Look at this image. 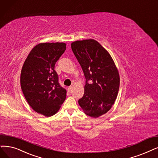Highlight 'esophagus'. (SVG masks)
Segmentation results:
<instances>
[{
    "label": "esophagus",
    "mask_w": 158,
    "mask_h": 158,
    "mask_svg": "<svg viewBox=\"0 0 158 158\" xmlns=\"http://www.w3.org/2000/svg\"><path fill=\"white\" fill-rule=\"evenodd\" d=\"M72 89H73L72 87H71V86H70V87H68L67 90H68V91H69V92H71V91H72Z\"/></svg>",
    "instance_id": "34e87169"
}]
</instances>
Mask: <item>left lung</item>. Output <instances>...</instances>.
Masks as SVG:
<instances>
[{
	"label": "left lung",
	"instance_id": "1",
	"mask_svg": "<svg viewBox=\"0 0 158 158\" xmlns=\"http://www.w3.org/2000/svg\"><path fill=\"white\" fill-rule=\"evenodd\" d=\"M71 48L86 80L78 104L87 115L97 118L108 112L117 98L120 85L117 68L109 52L96 40L74 41Z\"/></svg>",
	"mask_w": 158,
	"mask_h": 158
}]
</instances>
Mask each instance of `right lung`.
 <instances>
[{
    "mask_svg": "<svg viewBox=\"0 0 158 158\" xmlns=\"http://www.w3.org/2000/svg\"><path fill=\"white\" fill-rule=\"evenodd\" d=\"M66 50L64 43H42L35 46L25 60L21 73V86L28 104L45 117L60 110L67 91L58 82L54 67Z\"/></svg>",
    "mask_w": 158,
    "mask_h": 158,
    "instance_id": "right-lung-1",
    "label": "right lung"
}]
</instances>
